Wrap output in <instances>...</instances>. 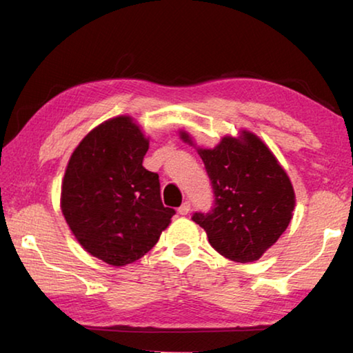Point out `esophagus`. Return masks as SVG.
Wrapping results in <instances>:
<instances>
[{
  "mask_svg": "<svg viewBox=\"0 0 353 353\" xmlns=\"http://www.w3.org/2000/svg\"><path fill=\"white\" fill-rule=\"evenodd\" d=\"M190 207H191L190 201H185L183 204L179 207V213H181V214H188L190 213Z\"/></svg>",
  "mask_w": 353,
  "mask_h": 353,
  "instance_id": "1",
  "label": "esophagus"
}]
</instances>
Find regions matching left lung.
<instances>
[{
	"label": "left lung",
	"mask_w": 353,
	"mask_h": 353,
	"mask_svg": "<svg viewBox=\"0 0 353 353\" xmlns=\"http://www.w3.org/2000/svg\"><path fill=\"white\" fill-rule=\"evenodd\" d=\"M191 141L188 134H182ZM213 191V207L191 219L225 259L259 260L283 234L294 210V191L274 154L259 137H224L214 149H199Z\"/></svg>",
	"instance_id": "left-lung-1"
}]
</instances>
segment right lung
<instances>
[{
    "instance_id": "right-lung-1",
    "label": "right lung",
    "mask_w": 353,
    "mask_h": 353,
    "mask_svg": "<svg viewBox=\"0 0 353 353\" xmlns=\"http://www.w3.org/2000/svg\"><path fill=\"white\" fill-rule=\"evenodd\" d=\"M148 148L132 119L117 117L79 143L65 171L63 216L82 248L112 266L148 254L176 213L163 205L157 172L143 166Z\"/></svg>"
}]
</instances>
